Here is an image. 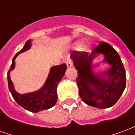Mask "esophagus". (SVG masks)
Here are the masks:
<instances>
[{"label": "esophagus", "mask_w": 135, "mask_h": 135, "mask_svg": "<svg viewBox=\"0 0 135 135\" xmlns=\"http://www.w3.org/2000/svg\"><path fill=\"white\" fill-rule=\"evenodd\" d=\"M66 66H67V67H71L73 66V61H72V60L68 59L67 61H66Z\"/></svg>", "instance_id": "34e87169"}]
</instances>
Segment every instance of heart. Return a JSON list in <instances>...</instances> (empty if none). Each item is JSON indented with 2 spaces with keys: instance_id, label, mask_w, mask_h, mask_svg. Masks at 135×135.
<instances>
[{
  "instance_id": "heart-1",
  "label": "heart",
  "mask_w": 135,
  "mask_h": 135,
  "mask_svg": "<svg viewBox=\"0 0 135 135\" xmlns=\"http://www.w3.org/2000/svg\"><path fill=\"white\" fill-rule=\"evenodd\" d=\"M88 45L87 42H82L79 45V49L82 51H85L88 49Z\"/></svg>"
}]
</instances>
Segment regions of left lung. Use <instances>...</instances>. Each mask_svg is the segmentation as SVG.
Segmentation results:
<instances>
[{"label":"left lung","mask_w":135,"mask_h":135,"mask_svg":"<svg viewBox=\"0 0 135 135\" xmlns=\"http://www.w3.org/2000/svg\"><path fill=\"white\" fill-rule=\"evenodd\" d=\"M98 53L104 55V61L110 64L112 67L107 72L95 75L91 71V64ZM70 56L78 72L76 83L83 102L98 108L113 106L126 87L124 67L114 48L105 42H100L91 53L74 50Z\"/></svg>","instance_id":"left-lung-1"}]
</instances>
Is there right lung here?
<instances>
[{"mask_svg": "<svg viewBox=\"0 0 135 135\" xmlns=\"http://www.w3.org/2000/svg\"><path fill=\"white\" fill-rule=\"evenodd\" d=\"M30 40L26 42L23 48L13 57L11 68L8 71V83L9 91L16 103L26 110L37 113L40 110L50 108L56 104L58 98L56 93L57 85L65 74V71L66 70V65L63 64L51 68L45 84L40 90L25 95H21L16 93L13 88V82L11 80L10 71L13 70L15 67V59L16 56L19 53L25 52V50H28L30 47Z\"/></svg>", "mask_w": 135, "mask_h": 135, "instance_id": "add662e5", "label": "right lung"}]
</instances>
